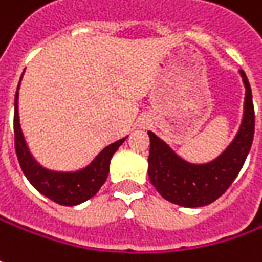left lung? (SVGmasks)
<instances>
[{
	"mask_svg": "<svg viewBox=\"0 0 262 262\" xmlns=\"http://www.w3.org/2000/svg\"><path fill=\"white\" fill-rule=\"evenodd\" d=\"M245 85L244 119L232 143L215 160L205 164H192L180 158L164 141L148 132L151 146L148 176L158 193L167 201L186 208L204 207L220 198L233 183L249 154L255 113L251 85L244 70H239Z\"/></svg>",
	"mask_w": 262,
	"mask_h": 262,
	"instance_id": "8db88e82",
	"label": "left lung"
}]
</instances>
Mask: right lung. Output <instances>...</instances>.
Masks as SVG:
<instances>
[{
	"instance_id": "right-lung-1",
	"label": "right lung",
	"mask_w": 262,
	"mask_h": 262,
	"mask_svg": "<svg viewBox=\"0 0 262 262\" xmlns=\"http://www.w3.org/2000/svg\"><path fill=\"white\" fill-rule=\"evenodd\" d=\"M18 88L20 82L14 98V146L20 167L25 176L28 177L30 185L43 196L66 207L79 205L97 195L99 188L107 180L113 154L119 149V146L126 141V138L105 146L85 168H80L77 171L48 170L32 157L25 141L18 119Z\"/></svg>"
}]
</instances>
